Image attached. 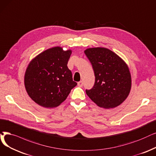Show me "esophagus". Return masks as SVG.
Wrapping results in <instances>:
<instances>
[{
  "label": "esophagus",
  "mask_w": 156,
  "mask_h": 156,
  "mask_svg": "<svg viewBox=\"0 0 156 156\" xmlns=\"http://www.w3.org/2000/svg\"><path fill=\"white\" fill-rule=\"evenodd\" d=\"M77 85H78V86H79V87H82V86H83V81H79V82H78V83H77Z\"/></svg>",
  "instance_id": "1"
}]
</instances>
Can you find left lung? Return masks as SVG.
<instances>
[{
	"mask_svg": "<svg viewBox=\"0 0 156 156\" xmlns=\"http://www.w3.org/2000/svg\"><path fill=\"white\" fill-rule=\"evenodd\" d=\"M84 53L95 76L93 88L86 90L87 95L100 108L111 109L120 105L131 89V75L127 63L107 48H88Z\"/></svg>",
	"mask_w": 156,
	"mask_h": 156,
	"instance_id": "left-lung-1",
	"label": "left lung"
}]
</instances>
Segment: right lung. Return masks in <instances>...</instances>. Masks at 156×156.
<instances>
[{
    "label": "right lung",
    "instance_id": "obj_1",
    "mask_svg": "<svg viewBox=\"0 0 156 156\" xmlns=\"http://www.w3.org/2000/svg\"><path fill=\"white\" fill-rule=\"evenodd\" d=\"M72 51L50 48L31 60L24 75L28 95L41 106L53 108L64 102L77 84L67 66Z\"/></svg>",
    "mask_w": 156,
    "mask_h": 156
}]
</instances>
